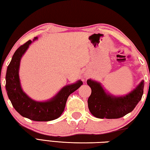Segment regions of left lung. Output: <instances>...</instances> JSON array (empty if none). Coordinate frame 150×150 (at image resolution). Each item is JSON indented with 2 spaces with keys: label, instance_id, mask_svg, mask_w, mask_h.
Instances as JSON below:
<instances>
[{
  "label": "left lung",
  "instance_id": "left-lung-1",
  "mask_svg": "<svg viewBox=\"0 0 150 150\" xmlns=\"http://www.w3.org/2000/svg\"><path fill=\"white\" fill-rule=\"evenodd\" d=\"M91 88L88 98V107L91 113L98 118H119L132 111L144 93V81H142L136 88L123 96H115L106 93L100 83L88 79Z\"/></svg>",
  "mask_w": 150,
  "mask_h": 150
}]
</instances>
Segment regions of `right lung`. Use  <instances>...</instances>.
<instances>
[{
	"instance_id": "add662e5",
	"label": "right lung",
	"mask_w": 150,
	"mask_h": 150,
	"mask_svg": "<svg viewBox=\"0 0 150 150\" xmlns=\"http://www.w3.org/2000/svg\"><path fill=\"white\" fill-rule=\"evenodd\" d=\"M38 38H34L37 40ZM29 40L16 50L8 66L6 74V89L13 107L20 115L34 121H50L59 118L64 110L67 98L78 89L83 82L80 80L65 86L50 100L38 102L30 98L21 88L19 79L20 59L32 44Z\"/></svg>"
}]
</instances>
